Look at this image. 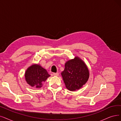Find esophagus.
Segmentation results:
<instances>
[{"label":"esophagus","instance_id":"1","mask_svg":"<svg viewBox=\"0 0 121 121\" xmlns=\"http://www.w3.org/2000/svg\"><path fill=\"white\" fill-rule=\"evenodd\" d=\"M52 74H53V75H54V76H59V72H56V73H53Z\"/></svg>","mask_w":121,"mask_h":121}]
</instances>
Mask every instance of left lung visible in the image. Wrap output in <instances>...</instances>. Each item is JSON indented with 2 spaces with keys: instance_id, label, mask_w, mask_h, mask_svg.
<instances>
[{
  "instance_id": "obj_1",
  "label": "left lung",
  "mask_w": 121,
  "mask_h": 121,
  "mask_svg": "<svg viewBox=\"0 0 121 121\" xmlns=\"http://www.w3.org/2000/svg\"><path fill=\"white\" fill-rule=\"evenodd\" d=\"M61 74L66 88L71 91L81 88L88 81L89 72L84 62L78 56L65 64Z\"/></svg>"
}]
</instances>
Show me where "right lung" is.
<instances>
[{
	"instance_id": "1",
	"label": "right lung",
	"mask_w": 121,
	"mask_h": 121,
	"mask_svg": "<svg viewBox=\"0 0 121 121\" xmlns=\"http://www.w3.org/2000/svg\"><path fill=\"white\" fill-rule=\"evenodd\" d=\"M50 76L47 71L40 65L33 64L27 69L25 77L27 83L37 88L42 87L43 83Z\"/></svg>"
}]
</instances>
